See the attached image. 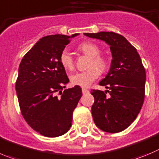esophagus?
<instances>
[{
  "label": "esophagus",
  "instance_id": "obj_1",
  "mask_svg": "<svg viewBox=\"0 0 159 159\" xmlns=\"http://www.w3.org/2000/svg\"><path fill=\"white\" fill-rule=\"evenodd\" d=\"M82 92H83V93H84V94H85V93H87V92H88V90H87V89H86V88H82Z\"/></svg>",
  "mask_w": 159,
  "mask_h": 159
}]
</instances>
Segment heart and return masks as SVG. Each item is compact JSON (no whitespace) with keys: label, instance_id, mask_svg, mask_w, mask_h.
I'll return each mask as SVG.
<instances>
[{"label":"heart","instance_id":"heart-1","mask_svg":"<svg viewBox=\"0 0 159 159\" xmlns=\"http://www.w3.org/2000/svg\"><path fill=\"white\" fill-rule=\"evenodd\" d=\"M77 49L90 57L88 69L86 71L73 74L71 75L70 80L73 85L81 87H88L99 76L100 72H105L108 68V61L106 57L100 54L99 47L92 42H84L78 46ZM60 62L66 71L74 69V60L67 51H62L60 56Z\"/></svg>","mask_w":159,"mask_h":159}]
</instances>
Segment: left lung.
Instances as JSON below:
<instances>
[{"mask_svg": "<svg viewBox=\"0 0 159 159\" xmlns=\"http://www.w3.org/2000/svg\"><path fill=\"white\" fill-rule=\"evenodd\" d=\"M84 35L105 41L112 55L109 72L99 83L108 90L91 91L94 98L91 108L94 123L105 132H121L135 120L143 105L145 69L137 49L123 36L113 32Z\"/></svg>", "mask_w": 159, "mask_h": 159, "instance_id": "1", "label": "left lung"}]
</instances>
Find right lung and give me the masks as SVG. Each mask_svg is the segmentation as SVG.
<instances>
[{
	"instance_id": "1",
	"label": "right lung",
	"mask_w": 159,
	"mask_h": 159,
	"mask_svg": "<svg viewBox=\"0 0 159 159\" xmlns=\"http://www.w3.org/2000/svg\"><path fill=\"white\" fill-rule=\"evenodd\" d=\"M77 35L42 37L19 65L16 90L21 112L30 127L45 137H59L69 131L82 97L80 86L63 90L69 80L60 62L70 38Z\"/></svg>"
}]
</instances>
